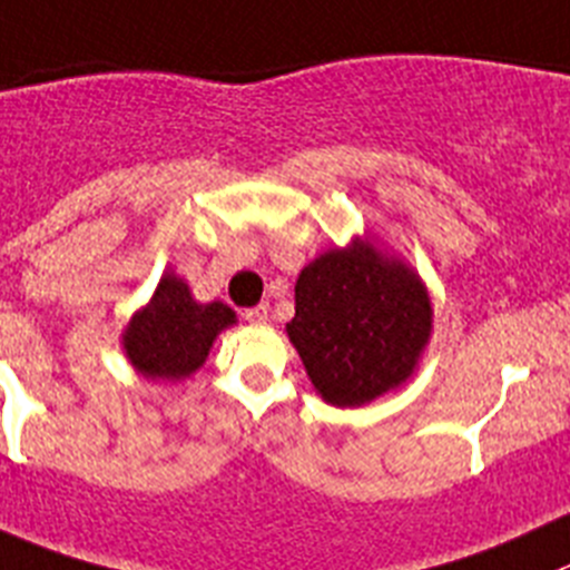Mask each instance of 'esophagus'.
Returning a JSON list of instances; mask_svg holds the SVG:
<instances>
[{
    "label": "esophagus",
    "mask_w": 570,
    "mask_h": 570,
    "mask_svg": "<svg viewBox=\"0 0 570 570\" xmlns=\"http://www.w3.org/2000/svg\"><path fill=\"white\" fill-rule=\"evenodd\" d=\"M243 316H246L248 324H265V322H268V305L248 307V311L243 313Z\"/></svg>",
    "instance_id": "obj_1"
}]
</instances>
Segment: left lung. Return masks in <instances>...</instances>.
Here are the masks:
<instances>
[{
  "label": "left lung",
  "instance_id": "1",
  "mask_svg": "<svg viewBox=\"0 0 570 570\" xmlns=\"http://www.w3.org/2000/svg\"><path fill=\"white\" fill-rule=\"evenodd\" d=\"M431 324L420 274L355 237L302 268L285 330L322 400L357 409L414 375Z\"/></svg>",
  "mask_w": 570,
  "mask_h": 570
}]
</instances>
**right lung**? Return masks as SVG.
<instances>
[{
	"label": "right lung",
	"instance_id": "1",
	"mask_svg": "<svg viewBox=\"0 0 570 570\" xmlns=\"http://www.w3.org/2000/svg\"><path fill=\"white\" fill-rule=\"evenodd\" d=\"M235 322L237 316L229 305H200L181 276L165 271L148 305L128 322L122 346L139 375L176 383L204 366L213 341Z\"/></svg>",
	"mask_w": 570,
	"mask_h": 570
}]
</instances>
